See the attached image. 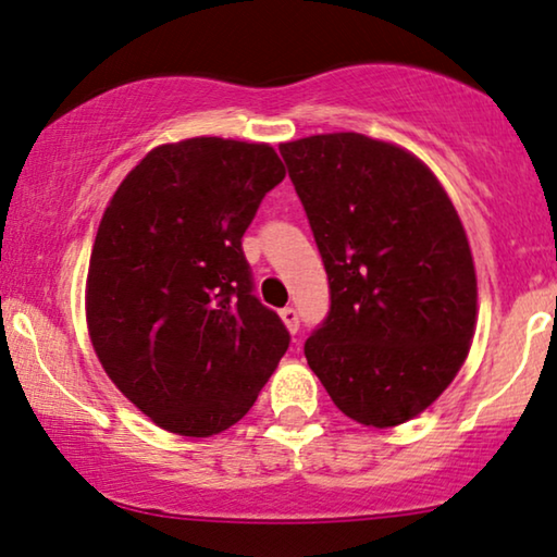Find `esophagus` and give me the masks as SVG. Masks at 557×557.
<instances>
[{"label":"esophagus","mask_w":557,"mask_h":557,"mask_svg":"<svg viewBox=\"0 0 557 557\" xmlns=\"http://www.w3.org/2000/svg\"><path fill=\"white\" fill-rule=\"evenodd\" d=\"M280 318H282V323L287 325L289 333L300 331V312H297L295 308H282L280 310Z\"/></svg>","instance_id":"obj_1"}]
</instances>
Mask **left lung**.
I'll return each mask as SVG.
<instances>
[{
    "instance_id": "left-lung-1",
    "label": "left lung",
    "mask_w": 557,
    "mask_h": 557,
    "mask_svg": "<svg viewBox=\"0 0 557 557\" xmlns=\"http://www.w3.org/2000/svg\"><path fill=\"white\" fill-rule=\"evenodd\" d=\"M280 153L331 285L308 366L358 424H404L472 346L476 275L457 209L426 163L386 140L323 133Z\"/></svg>"
}]
</instances>
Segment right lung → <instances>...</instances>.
I'll use <instances>...</instances> for the list:
<instances>
[{
	"instance_id": "1",
	"label": "right lung",
	"mask_w": 557,
	"mask_h": 557,
	"mask_svg": "<svg viewBox=\"0 0 557 557\" xmlns=\"http://www.w3.org/2000/svg\"><path fill=\"white\" fill-rule=\"evenodd\" d=\"M285 178L275 148L186 138L146 153L100 219L85 315L108 379L153 424L211 436L245 417L289 346L242 237Z\"/></svg>"
}]
</instances>
